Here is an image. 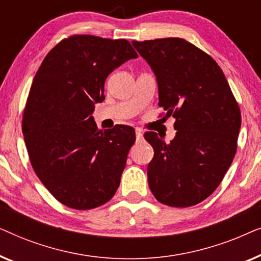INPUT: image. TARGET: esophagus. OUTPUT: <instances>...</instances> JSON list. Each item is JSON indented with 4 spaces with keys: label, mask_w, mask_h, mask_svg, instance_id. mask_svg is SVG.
<instances>
[{
    "label": "esophagus",
    "mask_w": 261,
    "mask_h": 261,
    "mask_svg": "<svg viewBox=\"0 0 261 261\" xmlns=\"http://www.w3.org/2000/svg\"><path fill=\"white\" fill-rule=\"evenodd\" d=\"M135 137H137V141L139 142V141H141L142 140V132H141V129H139V128H137V129H135Z\"/></svg>",
    "instance_id": "esophagus-1"
}]
</instances>
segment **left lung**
I'll use <instances>...</instances> for the list:
<instances>
[{"label": "left lung", "instance_id": "1", "mask_svg": "<svg viewBox=\"0 0 261 261\" xmlns=\"http://www.w3.org/2000/svg\"><path fill=\"white\" fill-rule=\"evenodd\" d=\"M158 82L159 103L174 120L176 137L166 144L154 132L148 185L163 204L187 208L209 197L233 162L241 113L221 67L180 38L132 42Z\"/></svg>", "mask_w": 261, "mask_h": 261}]
</instances>
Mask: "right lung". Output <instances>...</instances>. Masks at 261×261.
I'll return each mask as SVG.
<instances>
[{
	"mask_svg": "<svg viewBox=\"0 0 261 261\" xmlns=\"http://www.w3.org/2000/svg\"><path fill=\"white\" fill-rule=\"evenodd\" d=\"M134 58L124 39L71 35L35 74L22 116L24 144L39 179L69 208H97L119 188L134 129L99 130L92 113L105 99L109 73Z\"/></svg>",
	"mask_w": 261,
	"mask_h": 261,
	"instance_id": "1",
	"label": "right lung"
}]
</instances>
